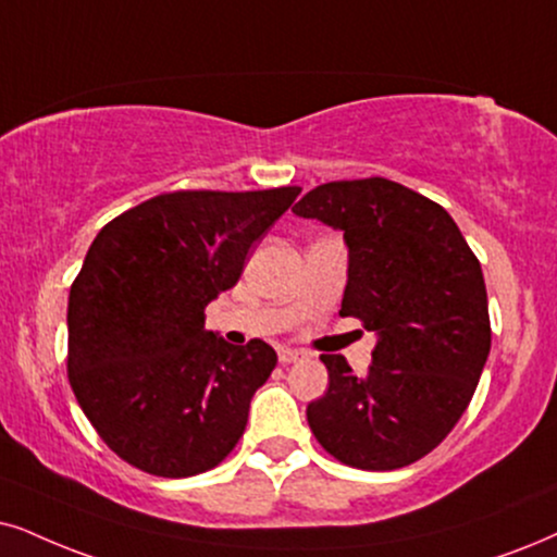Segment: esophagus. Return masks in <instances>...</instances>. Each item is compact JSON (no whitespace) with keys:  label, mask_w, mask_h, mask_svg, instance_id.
<instances>
[{"label":"esophagus","mask_w":557,"mask_h":557,"mask_svg":"<svg viewBox=\"0 0 557 557\" xmlns=\"http://www.w3.org/2000/svg\"><path fill=\"white\" fill-rule=\"evenodd\" d=\"M277 357H280V362H283V364H293V362L306 360V351H298V349H287V347H283V349L277 351Z\"/></svg>","instance_id":"34e87169"}]
</instances>
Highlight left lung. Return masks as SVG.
I'll return each instance as SVG.
<instances>
[{"instance_id":"left-lung-1","label":"left lung","mask_w":557,"mask_h":557,"mask_svg":"<svg viewBox=\"0 0 557 557\" xmlns=\"http://www.w3.org/2000/svg\"><path fill=\"white\" fill-rule=\"evenodd\" d=\"M293 213L344 231L339 313L377 334L362 377L321 355L329 388L306 408L311 432L344 466H411L453 432L488 360L481 262L445 208L385 177L326 182Z\"/></svg>"}]
</instances>
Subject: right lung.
Instances as JSON below:
<instances>
[{
    "label": "right lung",
    "instance_id": "1",
    "mask_svg": "<svg viewBox=\"0 0 557 557\" xmlns=\"http://www.w3.org/2000/svg\"><path fill=\"white\" fill-rule=\"evenodd\" d=\"M298 195L177 189L112 218L91 242L69 293V383L128 466L197 475L242 440L277 355L262 339L234 347L206 331V308Z\"/></svg>",
    "mask_w": 557,
    "mask_h": 557
}]
</instances>
